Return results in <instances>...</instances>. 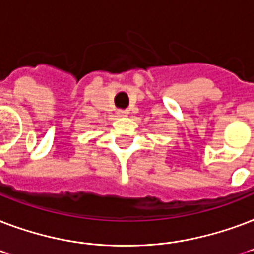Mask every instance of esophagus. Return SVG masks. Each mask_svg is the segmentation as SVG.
I'll return each mask as SVG.
<instances>
[{
  "mask_svg": "<svg viewBox=\"0 0 254 254\" xmlns=\"http://www.w3.org/2000/svg\"><path fill=\"white\" fill-rule=\"evenodd\" d=\"M118 117H121V118H125L128 115V111L127 110H118V113H117Z\"/></svg>",
  "mask_w": 254,
  "mask_h": 254,
  "instance_id": "1",
  "label": "esophagus"
}]
</instances>
